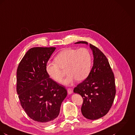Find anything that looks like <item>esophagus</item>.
<instances>
[{"label": "esophagus", "mask_w": 135, "mask_h": 135, "mask_svg": "<svg viewBox=\"0 0 135 135\" xmlns=\"http://www.w3.org/2000/svg\"><path fill=\"white\" fill-rule=\"evenodd\" d=\"M67 92L69 94H71L73 92V90L71 88H68L67 89Z\"/></svg>", "instance_id": "1"}]
</instances>
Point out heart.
I'll list each match as a JSON object with an SVG mask.
<instances>
[{"label":"heart","instance_id":"heart-1","mask_svg":"<svg viewBox=\"0 0 135 135\" xmlns=\"http://www.w3.org/2000/svg\"><path fill=\"white\" fill-rule=\"evenodd\" d=\"M55 60L56 63L47 64L46 71L54 80L60 82L63 77V70H66L68 76L62 81L65 85H71L75 80H84L91 70V55L85 48L65 49L56 56Z\"/></svg>","mask_w":135,"mask_h":135}]
</instances>
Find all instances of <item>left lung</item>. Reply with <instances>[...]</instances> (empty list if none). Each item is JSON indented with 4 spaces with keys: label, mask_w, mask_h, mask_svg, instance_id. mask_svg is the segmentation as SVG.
<instances>
[{
    "label": "left lung",
    "mask_w": 135,
    "mask_h": 135,
    "mask_svg": "<svg viewBox=\"0 0 135 135\" xmlns=\"http://www.w3.org/2000/svg\"><path fill=\"white\" fill-rule=\"evenodd\" d=\"M75 44L88 43L79 41ZM93 55V65L88 77L74 89L83 102L81 110L87 119L95 120L105 115L115 96V78L107 58L99 49L90 44Z\"/></svg>",
    "instance_id": "left-lung-1"
}]
</instances>
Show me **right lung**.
<instances>
[{
  "label": "right lung",
  "mask_w": 135,
  "mask_h": 135,
  "mask_svg": "<svg viewBox=\"0 0 135 135\" xmlns=\"http://www.w3.org/2000/svg\"><path fill=\"white\" fill-rule=\"evenodd\" d=\"M56 47H33L21 60L17 71V92L27 115L49 125L58 116L67 95L64 86L50 78L46 66Z\"/></svg>",
  "instance_id": "right-lung-1"
}]
</instances>
